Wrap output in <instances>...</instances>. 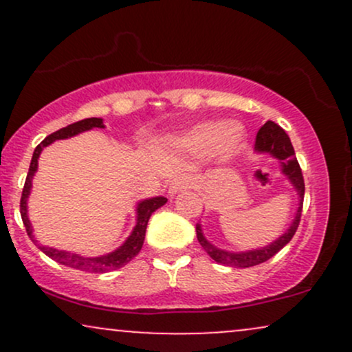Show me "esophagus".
<instances>
[{
  "mask_svg": "<svg viewBox=\"0 0 352 352\" xmlns=\"http://www.w3.org/2000/svg\"><path fill=\"white\" fill-rule=\"evenodd\" d=\"M190 185H192V177L185 175V173H180V175H177L175 179L170 182V185H168V192L173 195V193H179L182 190L190 188Z\"/></svg>",
  "mask_w": 352,
  "mask_h": 352,
  "instance_id": "34e87169",
  "label": "esophagus"
}]
</instances>
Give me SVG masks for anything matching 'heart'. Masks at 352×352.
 <instances>
[{
    "instance_id": "obj_1",
    "label": "heart",
    "mask_w": 352,
    "mask_h": 352,
    "mask_svg": "<svg viewBox=\"0 0 352 352\" xmlns=\"http://www.w3.org/2000/svg\"><path fill=\"white\" fill-rule=\"evenodd\" d=\"M243 140V129L236 122H201L185 132L179 139V147L188 152H207L212 148L221 159L233 155Z\"/></svg>"
}]
</instances>
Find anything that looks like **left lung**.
Instances as JSON below:
<instances>
[{
    "mask_svg": "<svg viewBox=\"0 0 352 352\" xmlns=\"http://www.w3.org/2000/svg\"><path fill=\"white\" fill-rule=\"evenodd\" d=\"M254 148L256 152H266L272 153L273 157H276L278 160H281L283 165V173L288 175V179L292 180V184L296 188L298 195H300L301 204L298 207L296 217L292 227L288 228V232L285 235H281L276 241H273L272 245L265 246V248L253 250V252H245V253H230L225 250H218L212 243H208L205 240L204 233H201L200 225H197V238H199V243L201 248L210 254L212 260H215L217 263L227 265V266H235V268H250V266L260 265L268 261L270 258L274 256L285 245H288L292 241V238L296 233L298 225L301 220V210H302V199H305V179H302V172L300 164H298L296 155H294V148L289 140L288 134L280 127L278 124L268 120L265 125H261L260 131L256 134V142H254Z\"/></svg>",
    "mask_w": 352,
    "mask_h": 352,
    "instance_id": "8db88e82",
    "label": "left lung"
}]
</instances>
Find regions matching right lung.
I'll list each match as a JSON object with an SVG mask.
<instances>
[{
	"mask_svg": "<svg viewBox=\"0 0 352 352\" xmlns=\"http://www.w3.org/2000/svg\"><path fill=\"white\" fill-rule=\"evenodd\" d=\"M92 127H104L102 119H98V117H91V119H82L79 122H74L67 127L59 129L56 131L54 134L47 135L46 139L43 140L38 147L34 148L33 153V159H31V165H30V172H28L26 182H24V187H23V195H21V201H19V210H21V218H23V223L26 227V233L31 240H34L33 236V228H31L30 223V218H28V210H26V201L28 197H30L31 192V182H33V175L36 173V168H38V159H39V153L46 145H50L54 142V140L59 139H67V137H72L79 132L89 131ZM167 204V199L165 197H155V199H148L140 201L139 207H137V225L134 228V232L131 233V236L125 240V243L117 248L116 252L104 254V256H98V258H86V256H79L76 253H69V252H59V250L54 248H47V246H39L41 252L47 256L52 258L54 261H58L60 265H66L71 266V268L80 270V272H89V273H107L112 272V270L117 268H122L129 263L131 260H134V256H137L142 248L144 245V238H145V228H147L148 223V218L157 208H160L162 205Z\"/></svg>",
	"mask_w": 352,
	"mask_h": 352,
	"instance_id": "right-lung-1",
	"label": "right lung"
}]
</instances>
